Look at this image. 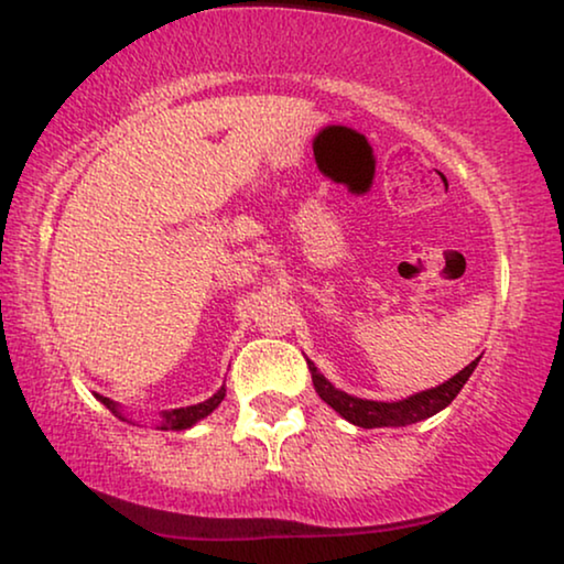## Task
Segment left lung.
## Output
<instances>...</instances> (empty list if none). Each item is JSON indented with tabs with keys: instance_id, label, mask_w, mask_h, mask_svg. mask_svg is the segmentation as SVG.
<instances>
[{
	"instance_id": "1",
	"label": "left lung",
	"mask_w": 564,
	"mask_h": 564,
	"mask_svg": "<svg viewBox=\"0 0 564 564\" xmlns=\"http://www.w3.org/2000/svg\"><path fill=\"white\" fill-rule=\"evenodd\" d=\"M477 361H480V357H477L475 361H469L462 372L454 375L452 380H446L444 384H438V388L415 392V395L398 400V403L361 400V398L349 395V392L334 388V384H330L326 377L318 372V367H315L311 359H307V369H311V375H313L315 392H318V395L326 400V403L334 408L338 415H344V419L354 423V426L382 429V426H408V423H419L423 419L436 415L438 411H444V408L459 395V390L465 388L469 375L475 372Z\"/></svg>"
}]
</instances>
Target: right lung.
Segmentation results:
<instances>
[{
  "label": "right lung",
  "mask_w": 564,
  "mask_h": 564,
  "mask_svg": "<svg viewBox=\"0 0 564 564\" xmlns=\"http://www.w3.org/2000/svg\"><path fill=\"white\" fill-rule=\"evenodd\" d=\"M99 400H102V403L110 408V411L115 413V415H120V419H126V415H122L120 411H118V403H112L110 398H102V395H97ZM226 398V388H220L218 392H215L213 398H207L205 403H197V405H187V408H174V411H164L161 413V431H182V429H189V426H195L197 421H203L205 415H210L215 408L220 405V400Z\"/></svg>",
  "instance_id": "right-lung-1"
}]
</instances>
